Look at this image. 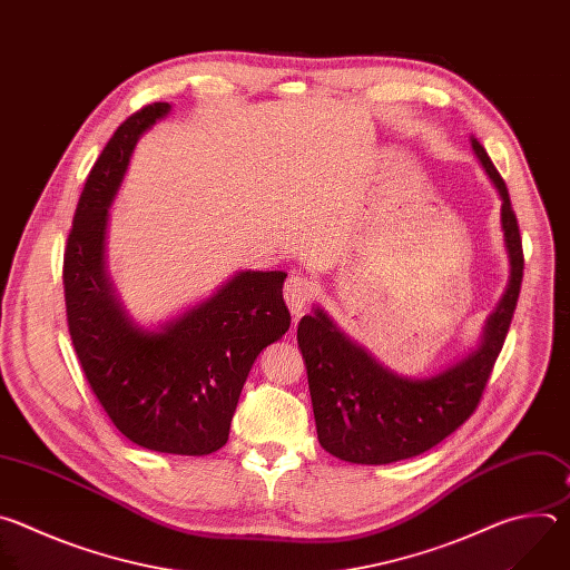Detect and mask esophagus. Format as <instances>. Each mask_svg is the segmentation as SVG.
Wrapping results in <instances>:
<instances>
[{"instance_id":"esophagus-1","label":"esophagus","mask_w":570,"mask_h":570,"mask_svg":"<svg viewBox=\"0 0 570 570\" xmlns=\"http://www.w3.org/2000/svg\"><path fill=\"white\" fill-rule=\"evenodd\" d=\"M315 295V284L302 275H291L284 284V299L295 317L304 313V308L311 304Z\"/></svg>"}]
</instances>
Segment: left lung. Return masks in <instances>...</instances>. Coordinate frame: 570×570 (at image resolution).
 <instances>
[{
    "mask_svg": "<svg viewBox=\"0 0 570 570\" xmlns=\"http://www.w3.org/2000/svg\"><path fill=\"white\" fill-rule=\"evenodd\" d=\"M471 146L503 198L501 223L512 266L510 286L487 320L480 347L446 372L413 381L381 367L320 308L297 324L317 440L345 462L390 464L440 444L475 413L503 350L523 282V246L505 180L480 141L471 139Z\"/></svg>",
    "mask_w": 570,
    "mask_h": 570,
    "instance_id": "1",
    "label": "left lung"
}]
</instances>
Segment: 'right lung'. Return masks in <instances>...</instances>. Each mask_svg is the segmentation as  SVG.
I'll use <instances>...</instances> for the list:
<instances>
[{"instance_id": "1", "label": "right lung", "mask_w": 570, "mask_h": 570, "mask_svg": "<svg viewBox=\"0 0 570 570\" xmlns=\"http://www.w3.org/2000/svg\"><path fill=\"white\" fill-rule=\"evenodd\" d=\"M171 110L150 104L106 144L80 191L62 259L67 330L95 396L130 442L207 455L229 438L232 415L264 347L291 327L286 273L246 271L161 332L126 317L104 271L108 207L137 137Z\"/></svg>"}]
</instances>
